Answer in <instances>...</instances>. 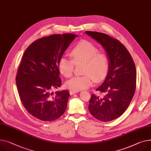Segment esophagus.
<instances>
[{
    "mask_svg": "<svg viewBox=\"0 0 151 151\" xmlns=\"http://www.w3.org/2000/svg\"><path fill=\"white\" fill-rule=\"evenodd\" d=\"M78 91H74V90H70V95H73L75 93H78Z\"/></svg>",
    "mask_w": 151,
    "mask_h": 151,
    "instance_id": "obj_1",
    "label": "esophagus"
}]
</instances>
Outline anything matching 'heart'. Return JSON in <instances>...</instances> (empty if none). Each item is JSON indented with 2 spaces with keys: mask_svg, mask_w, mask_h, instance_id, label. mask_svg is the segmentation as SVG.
Wrapping results in <instances>:
<instances>
[{
  "mask_svg": "<svg viewBox=\"0 0 151 151\" xmlns=\"http://www.w3.org/2000/svg\"><path fill=\"white\" fill-rule=\"evenodd\" d=\"M71 59L62 56L58 67L65 78L73 75L75 65L83 64L82 76H75L65 83L68 89L74 91L86 89L95 82H100L107 76L109 68V58L106 55L98 53V49L92 43L82 41L75 45L70 52Z\"/></svg>",
  "mask_w": 151,
  "mask_h": 151,
  "instance_id": "obj_1",
  "label": "heart"
}]
</instances>
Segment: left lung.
Wrapping results in <instances>:
<instances>
[{"label": "left lung", "mask_w": 151, "mask_h": 151, "mask_svg": "<svg viewBox=\"0 0 151 151\" xmlns=\"http://www.w3.org/2000/svg\"><path fill=\"white\" fill-rule=\"evenodd\" d=\"M86 33L102 45L110 61L105 81L96 90L103 95L92 94L88 110L99 121L110 122L125 112L134 97L137 78L135 63L127 48L118 39L97 32Z\"/></svg>", "instance_id": "left-lung-1"}]
</instances>
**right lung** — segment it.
<instances>
[{
    "label": "right lung",
    "mask_w": 151,
    "mask_h": 151,
    "mask_svg": "<svg viewBox=\"0 0 151 151\" xmlns=\"http://www.w3.org/2000/svg\"><path fill=\"white\" fill-rule=\"evenodd\" d=\"M76 35L55 34L38 39L26 49L16 77L18 93L27 112L44 122L59 118L65 111L70 93L61 86V58Z\"/></svg>",
    "instance_id": "right-lung-1"
}]
</instances>
